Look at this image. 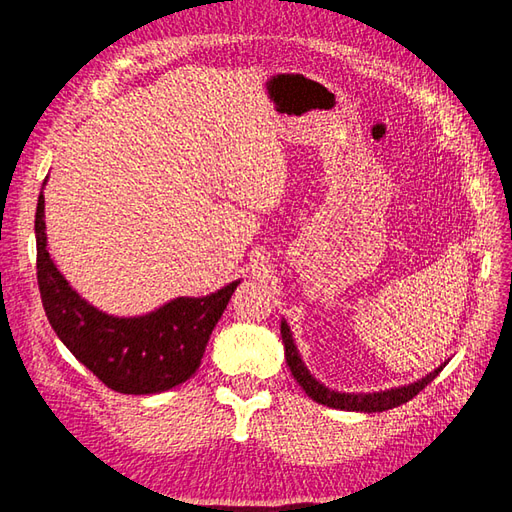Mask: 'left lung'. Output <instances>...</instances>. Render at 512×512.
<instances>
[{
    "instance_id": "8db88e82",
    "label": "left lung",
    "mask_w": 512,
    "mask_h": 512,
    "mask_svg": "<svg viewBox=\"0 0 512 512\" xmlns=\"http://www.w3.org/2000/svg\"><path fill=\"white\" fill-rule=\"evenodd\" d=\"M281 339H284V347H286V363L290 367L292 376H295L297 383L303 387V391H306L312 400H317L319 405H328L332 409H343V411L374 413V411H387V409L405 405V402H409L413 396H418L420 391L442 372V367L447 365V363L440 365L438 369H433L431 374L405 387L372 391V394H343V391H334L330 387H325L308 372L306 363H303L299 356L295 339H292L290 325L286 321H281Z\"/></svg>"
}]
</instances>
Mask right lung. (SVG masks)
<instances>
[{
    "instance_id": "1",
    "label": "right lung",
    "mask_w": 512,
    "mask_h": 512,
    "mask_svg": "<svg viewBox=\"0 0 512 512\" xmlns=\"http://www.w3.org/2000/svg\"><path fill=\"white\" fill-rule=\"evenodd\" d=\"M43 206L41 193L35 215L41 303L76 361L118 394H160L191 378L239 279L206 297L171 299L143 317H114L85 301L54 266Z\"/></svg>"
}]
</instances>
